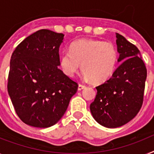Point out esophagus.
Here are the masks:
<instances>
[{
  "mask_svg": "<svg viewBox=\"0 0 154 154\" xmlns=\"http://www.w3.org/2000/svg\"><path fill=\"white\" fill-rule=\"evenodd\" d=\"M85 88V86L83 85H81V84H79V85H78V90L79 91H81V90H82V89Z\"/></svg>",
  "mask_w": 154,
  "mask_h": 154,
  "instance_id": "esophagus-1",
  "label": "esophagus"
}]
</instances>
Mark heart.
Returning <instances> with one entry per match:
<instances>
[{
    "mask_svg": "<svg viewBox=\"0 0 154 154\" xmlns=\"http://www.w3.org/2000/svg\"><path fill=\"white\" fill-rule=\"evenodd\" d=\"M117 49L109 41L81 39L73 42L70 51H65L60 57L63 72L73 76L82 69L85 78L103 83L113 75L117 62Z\"/></svg>",
    "mask_w": 154,
    "mask_h": 154,
    "instance_id": "obj_1",
    "label": "heart"
}]
</instances>
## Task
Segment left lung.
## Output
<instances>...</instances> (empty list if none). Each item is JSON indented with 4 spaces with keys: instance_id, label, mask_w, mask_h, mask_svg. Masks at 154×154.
Returning a JSON list of instances; mask_svg holds the SVG:
<instances>
[{
    "instance_id": "obj_1",
    "label": "left lung",
    "mask_w": 154,
    "mask_h": 154,
    "mask_svg": "<svg viewBox=\"0 0 154 154\" xmlns=\"http://www.w3.org/2000/svg\"><path fill=\"white\" fill-rule=\"evenodd\" d=\"M117 61L121 64L112 77L97 86L90 105L95 121L106 128L121 127L132 120L143 103L147 70L138 48L116 33Z\"/></svg>"
}]
</instances>
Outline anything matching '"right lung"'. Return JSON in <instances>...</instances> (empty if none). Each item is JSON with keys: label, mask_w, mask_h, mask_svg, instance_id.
<instances>
[{"label": "right lung", "mask_w": 154, "mask_h": 154, "mask_svg": "<svg viewBox=\"0 0 154 154\" xmlns=\"http://www.w3.org/2000/svg\"><path fill=\"white\" fill-rule=\"evenodd\" d=\"M64 34L40 29L15 48L10 61L8 91L25 124L48 128L62 118L78 85L60 66L59 46Z\"/></svg>", "instance_id": "1"}]
</instances>
